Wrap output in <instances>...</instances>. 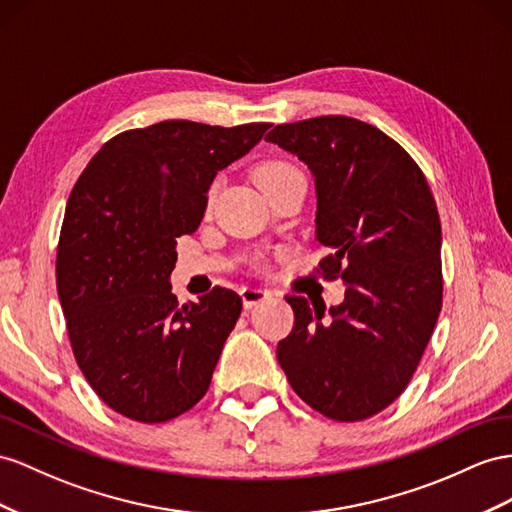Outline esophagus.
<instances>
[{
	"mask_svg": "<svg viewBox=\"0 0 512 512\" xmlns=\"http://www.w3.org/2000/svg\"><path fill=\"white\" fill-rule=\"evenodd\" d=\"M240 296H242L244 307H246V309H253L255 305H259V303H264V300H268L272 294H270V290H264V287H242Z\"/></svg>",
	"mask_w": 512,
	"mask_h": 512,
	"instance_id": "1",
	"label": "esophagus"
}]
</instances>
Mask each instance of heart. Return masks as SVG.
Wrapping results in <instances>:
<instances>
[{
    "label": "heart",
    "mask_w": 512,
    "mask_h": 512,
    "mask_svg": "<svg viewBox=\"0 0 512 512\" xmlns=\"http://www.w3.org/2000/svg\"><path fill=\"white\" fill-rule=\"evenodd\" d=\"M296 173H300V170L296 166H292V164H287V162H268L264 166H259V170H257V183L261 186V190L266 192L272 186H277V183H281L283 179L292 177ZM216 192H218V181H214L212 188H209L207 203H212L216 199Z\"/></svg>",
    "instance_id": "b5f03b06"
}]
</instances>
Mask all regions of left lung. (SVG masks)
Instances as JSON below:
<instances>
[{
    "label": "left lung",
    "mask_w": 512,
    "mask_h": 512,
    "mask_svg": "<svg viewBox=\"0 0 512 512\" xmlns=\"http://www.w3.org/2000/svg\"><path fill=\"white\" fill-rule=\"evenodd\" d=\"M307 164L322 274L342 277L339 305L287 296L294 329L277 359L311 409L359 422L396 400L441 311V222L422 170L396 140L350 116L277 125L266 136Z\"/></svg>",
    "instance_id": "1"
}]
</instances>
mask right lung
<instances>
[{"mask_svg":"<svg viewBox=\"0 0 512 512\" xmlns=\"http://www.w3.org/2000/svg\"><path fill=\"white\" fill-rule=\"evenodd\" d=\"M268 123L162 121L103 144L69 196L56 283L77 365L110 409L168 422L212 383L242 298L216 287L177 305V238L199 229L218 170Z\"/></svg>","mask_w":512,"mask_h":512,"instance_id":"1","label":"right lung"}]
</instances>
